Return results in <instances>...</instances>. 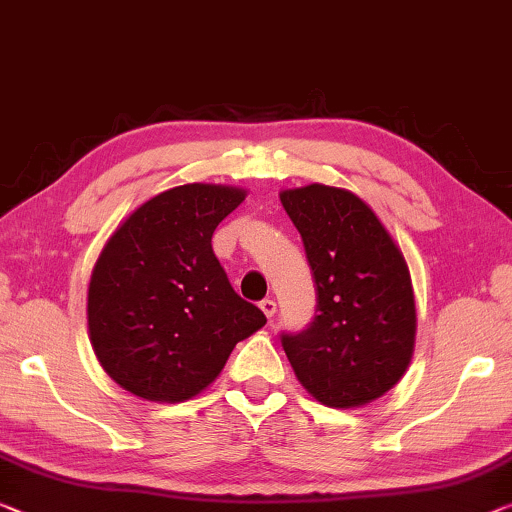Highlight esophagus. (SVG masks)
<instances>
[{"instance_id":"esophagus-1","label":"esophagus","mask_w":512,"mask_h":512,"mask_svg":"<svg viewBox=\"0 0 512 512\" xmlns=\"http://www.w3.org/2000/svg\"><path fill=\"white\" fill-rule=\"evenodd\" d=\"M258 306H261V311L265 313V316H267V318H272V316H274V313H277V302H274V300H270V297H265V300H263L261 304H258Z\"/></svg>"}]
</instances>
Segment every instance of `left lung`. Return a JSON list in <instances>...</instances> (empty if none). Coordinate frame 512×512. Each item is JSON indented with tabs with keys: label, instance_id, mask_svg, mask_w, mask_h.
I'll return each instance as SVG.
<instances>
[{
	"label": "left lung",
	"instance_id": "8db88e82",
	"mask_svg": "<svg viewBox=\"0 0 512 512\" xmlns=\"http://www.w3.org/2000/svg\"><path fill=\"white\" fill-rule=\"evenodd\" d=\"M300 231L318 306L311 327L283 334L302 387L336 410H355L396 387L412 361L416 306L403 251L366 201L311 183L279 192Z\"/></svg>",
	"mask_w": 512,
	"mask_h": 512
}]
</instances>
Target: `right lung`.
Listing matches in <instances>:
<instances>
[{"label": "right lung", "instance_id": "add662e5", "mask_svg": "<svg viewBox=\"0 0 512 512\" xmlns=\"http://www.w3.org/2000/svg\"><path fill=\"white\" fill-rule=\"evenodd\" d=\"M245 196L233 185L171 187L132 210L102 247L86 295L89 338L105 373L132 396H199L235 343L265 325L212 251V233Z\"/></svg>", "mask_w": 512, "mask_h": 512}]
</instances>
